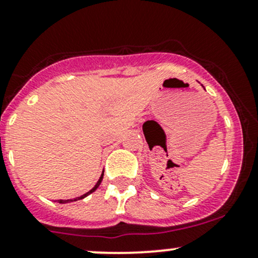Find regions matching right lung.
Masks as SVG:
<instances>
[{
	"label": "right lung",
	"instance_id": "right-lung-1",
	"mask_svg": "<svg viewBox=\"0 0 258 258\" xmlns=\"http://www.w3.org/2000/svg\"><path fill=\"white\" fill-rule=\"evenodd\" d=\"M102 178H103V171H102V175H101V177L98 178L97 183L95 184V187H93L92 189H90V191H88V192H86L85 195H82V196H80V197H75V199H71V200H57V202H58V204H69V202L79 201V200H82V199H85V197H87L88 195H91V194H92V192H95L96 189L98 188V186H100V184H101V182H102Z\"/></svg>",
	"mask_w": 258,
	"mask_h": 258
}]
</instances>
